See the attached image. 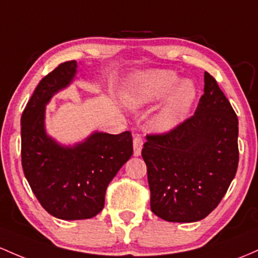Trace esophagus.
Instances as JSON below:
<instances>
[{
  "label": "esophagus",
  "mask_w": 258,
  "mask_h": 258,
  "mask_svg": "<svg viewBox=\"0 0 258 258\" xmlns=\"http://www.w3.org/2000/svg\"><path fill=\"white\" fill-rule=\"evenodd\" d=\"M143 147V140L140 135H136L134 137V154L136 157L141 155V152H142Z\"/></svg>",
  "instance_id": "34e87169"
}]
</instances>
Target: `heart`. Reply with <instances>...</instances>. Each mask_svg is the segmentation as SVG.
Here are the masks:
<instances>
[{"mask_svg":"<svg viewBox=\"0 0 258 258\" xmlns=\"http://www.w3.org/2000/svg\"><path fill=\"white\" fill-rule=\"evenodd\" d=\"M171 71H151L142 73L131 84L126 99L134 107L157 103L165 98L154 118V127L160 132H168L179 126L196 98V88L189 81H181Z\"/></svg>","mask_w":258,"mask_h":258,"instance_id":"obj_1","label":"heart"}]
</instances>
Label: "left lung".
Instances as JSON below:
<instances>
[{
	"instance_id": "1",
	"label": "left lung",
	"mask_w": 258,
	"mask_h": 258,
	"mask_svg": "<svg viewBox=\"0 0 258 258\" xmlns=\"http://www.w3.org/2000/svg\"><path fill=\"white\" fill-rule=\"evenodd\" d=\"M239 121L217 81L205 72L195 115L171 131L148 135L142 157L151 209L166 222L203 219L220 203L239 164Z\"/></svg>"
}]
</instances>
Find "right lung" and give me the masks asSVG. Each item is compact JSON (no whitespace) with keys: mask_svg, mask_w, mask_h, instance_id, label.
Here are the masks:
<instances>
[{"mask_svg":"<svg viewBox=\"0 0 258 258\" xmlns=\"http://www.w3.org/2000/svg\"><path fill=\"white\" fill-rule=\"evenodd\" d=\"M77 62L60 63L39 82L21 120L22 166L42 208L63 220L89 219L105 203L110 181L134 154L132 135L94 132L73 147L45 132V106L75 78Z\"/></svg>","mask_w":258,"mask_h":258,"instance_id":"right-lung-1","label":"right lung"}]
</instances>
